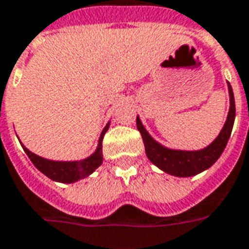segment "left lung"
<instances>
[{"label":"left lung","instance_id":"8db88e82","mask_svg":"<svg viewBox=\"0 0 249 249\" xmlns=\"http://www.w3.org/2000/svg\"><path fill=\"white\" fill-rule=\"evenodd\" d=\"M228 93H229V112H228L227 121L222 126V129L220 130L218 136L215 137L208 147L196 149V151L168 148L159 142H156L154 137L149 135L148 130L144 128L142 120L137 116V129L142 133L147 158L158 168H160L161 171L174 177H179V178L194 177L213 166L227 147V142L233 128L234 117H236L233 90L229 82H228Z\"/></svg>","mask_w":249,"mask_h":249}]
</instances>
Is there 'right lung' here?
Masks as SVG:
<instances>
[{
	"label": "right lung",
	"instance_id": "1",
	"mask_svg": "<svg viewBox=\"0 0 249 249\" xmlns=\"http://www.w3.org/2000/svg\"><path fill=\"white\" fill-rule=\"evenodd\" d=\"M109 125H110V121L105 125V128L101 132L98 145H97L94 152L82 160H51V159H46V158H41L39 155L31 152L22 142L21 147L40 173H43L46 177L55 180V182L74 183V182H78L79 179L86 178L90 174L94 173L95 170L102 164V159H104V156H102V139L105 136L107 130L109 129Z\"/></svg>",
	"mask_w": 249,
	"mask_h": 249
}]
</instances>
